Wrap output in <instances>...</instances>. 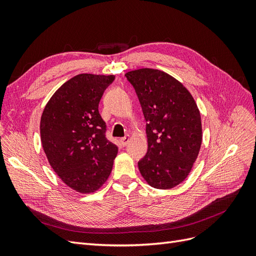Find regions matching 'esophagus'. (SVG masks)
Segmentation results:
<instances>
[{"mask_svg":"<svg viewBox=\"0 0 256 256\" xmlns=\"http://www.w3.org/2000/svg\"><path fill=\"white\" fill-rule=\"evenodd\" d=\"M129 141H130L129 136H124V138H120V145H122V146H126V145L129 143Z\"/></svg>","mask_w":256,"mask_h":256,"instance_id":"1","label":"esophagus"}]
</instances>
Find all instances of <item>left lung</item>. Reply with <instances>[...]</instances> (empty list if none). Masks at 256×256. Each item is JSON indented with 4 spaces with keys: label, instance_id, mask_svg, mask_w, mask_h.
<instances>
[{
    "label": "left lung",
    "instance_id": "8db88e82",
    "mask_svg": "<svg viewBox=\"0 0 256 256\" xmlns=\"http://www.w3.org/2000/svg\"><path fill=\"white\" fill-rule=\"evenodd\" d=\"M146 124L147 152L138 162L146 182L172 189L189 175L202 144V122L190 92L168 74L142 68L128 72Z\"/></svg>",
    "mask_w": 256,
    "mask_h": 256
}]
</instances>
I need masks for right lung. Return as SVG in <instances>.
<instances>
[{
  "instance_id": "obj_1",
  "label": "right lung",
  "mask_w": 256,
  "mask_h": 256,
  "mask_svg": "<svg viewBox=\"0 0 256 256\" xmlns=\"http://www.w3.org/2000/svg\"><path fill=\"white\" fill-rule=\"evenodd\" d=\"M114 79L113 74L76 76L54 92L42 115V144L50 166L69 188L85 194L106 182L118 154L98 111Z\"/></svg>"
}]
</instances>
